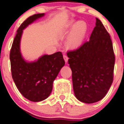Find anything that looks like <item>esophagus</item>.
<instances>
[{
    "label": "esophagus",
    "mask_w": 124,
    "mask_h": 124,
    "mask_svg": "<svg viewBox=\"0 0 124 124\" xmlns=\"http://www.w3.org/2000/svg\"><path fill=\"white\" fill-rule=\"evenodd\" d=\"M63 59H64V60H65V62H67L68 59H69V57H67V55H65L64 54V55H63Z\"/></svg>",
    "instance_id": "34e87169"
}]
</instances>
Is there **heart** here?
Segmentation results:
<instances>
[{"label": "heart", "instance_id": "obj_1", "mask_svg": "<svg viewBox=\"0 0 124 124\" xmlns=\"http://www.w3.org/2000/svg\"><path fill=\"white\" fill-rule=\"evenodd\" d=\"M87 31V25L84 22L79 21L76 24L73 31L69 38L67 46L70 48H76L82 43Z\"/></svg>", "mask_w": 124, "mask_h": 124}]
</instances>
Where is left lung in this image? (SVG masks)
<instances>
[{
  "label": "left lung",
  "mask_w": 124,
  "mask_h": 124,
  "mask_svg": "<svg viewBox=\"0 0 124 124\" xmlns=\"http://www.w3.org/2000/svg\"><path fill=\"white\" fill-rule=\"evenodd\" d=\"M95 24L89 41L67 53L75 95L85 103L101 100L114 78L115 55L110 35L98 18Z\"/></svg>",
  "instance_id": "1"
}]
</instances>
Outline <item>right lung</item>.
I'll use <instances>...</instances> for the list:
<instances>
[{
	"instance_id": "add662e5",
	"label": "right lung",
	"mask_w": 124,
	"mask_h": 124,
	"mask_svg": "<svg viewBox=\"0 0 124 124\" xmlns=\"http://www.w3.org/2000/svg\"><path fill=\"white\" fill-rule=\"evenodd\" d=\"M44 13L35 14L25 19L17 30L10 53L12 78L19 92L30 101H42L50 95L53 83L65 65L61 52L44 55L34 62H25L19 49L23 30Z\"/></svg>"
}]
</instances>
